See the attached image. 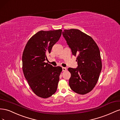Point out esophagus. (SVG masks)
Listing matches in <instances>:
<instances>
[{"mask_svg": "<svg viewBox=\"0 0 120 120\" xmlns=\"http://www.w3.org/2000/svg\"><path fill=\"white\" fill-rule=\"evenodd\" d=\"M62 68H63V71H66L67 70V69L66 68L63 67Z\"/></svg>", "mask_w": 120, "mask_h": 120, "instance_id": "esophagus-1", "label": "esophagus"}]
</instances>
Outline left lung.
I'll use <instances>...</instances> for the list:
<instances>
[{"mask_svg": "<svg viewBox=\"0 0 120 120\" xmlns=\"http://www.w3.org/2000/svg\"><path fill=\"white\" fill-rule=\"evenodd\" d=\"M62 34L78 64L75 68H68L71 74L69 85L75 93L85 95L94 88L99 78L102 68L99 48L90 36L79 30H65Z\"/></svg>", "mask_w": 120, "mask_h": 120, "instance_id": "1", "label": "left lung"}]
</instances>
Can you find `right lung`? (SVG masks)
I'll return each mask as SVG.
<instances>
[{
    "instance_id": "add662e5",
    "label": "right lung",
    "mask_w": 120,
    "mask_h": 120,
    "mask_svg": "<svg viewBox=\"0 0 120 120\" xmlns=\"http://www.w3.org/2000/svg\"><path fill=\"white\" fill-rule=\"evenodd\" d=\"M61 30L38 32L28 40L22 60L24 75L32 91L38 96L48 98L56 93L62 71L60 67L45 63L46 54L59 41Z\"/></svg>"
}]
</instances>
